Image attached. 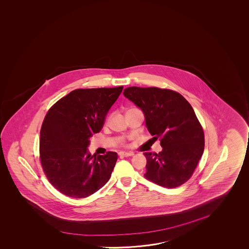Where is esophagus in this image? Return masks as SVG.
I'll return each instance as SVG.
<instances>
[{
	"instance_id": "34e87169",
	"label": "esophagus",
	"mask_w": 249,
	"mask_h": 249,
	"mask_svg": "<svg viewBox=\"0 0 249 249\" xmlns=\"http://www.w3.org/2000/svg\"><path fill=\"white\" fill-rule=\"evenodd\" d=\"M119 155L121 157H129V156H133L134 153H132V152H120Z\"/></svg>"
}]
</instances>
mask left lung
<instances>
[{"instance_id":"left-lung-1","label":"left lung","mask_w":249,"mask_h":249,"mask_svg":"<svg viewBox=\"0 0 249 249\" xmlns=\"http://www.w3.org/2000/svg\"><path fill=\"white\" fill-rule=\"evenodd\" d=\"M124 96L138 106L154 139H159L162 151L145 153V178L164 188L187 182L203 154L202 126L190 103L176 91L155 87H129Z\"/></svg>"}]
</instances>
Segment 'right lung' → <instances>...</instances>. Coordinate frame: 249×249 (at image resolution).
<instances>
[{
    "label": "right lung",
    "mask_w": 249,
    "mask_h": 249,
    "mask_svg": "<svg viewBox=\"0 0 249 249\" xmlns=\"http://www.w3.org/2000/svg\"><path fill=\"white\" fill-rule=\"evenodd\" d=\"M123 89L73 90L48 111L40 132V160L49 182L61 194L85 198L110 179L117 154L91 155L88 147Z\"/></svg>",
    "instance_id": "add662e5"
}]
</instances>
